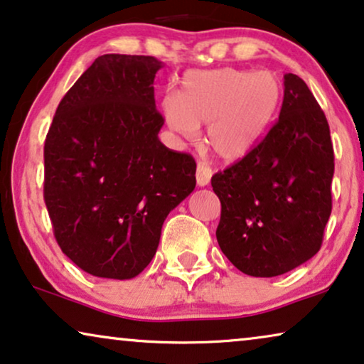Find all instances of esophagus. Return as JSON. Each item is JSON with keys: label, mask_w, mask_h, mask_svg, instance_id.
Instances as JSON below:
<instances>
[{"label": "esophagus", "mask_w": 364, "mask_h": 364, "mask_svg": "<svg viewBox=\"0 0 364 364\" xmlns=\"http://www.w3.org/2000/svg\"><path fill=\"white\" fill-rule=\"evenodd\" d=\"M196 178H197V186L198 187H205L208 186L212 178V168L207 166V164L198 162L197 166V172H196Z\"/></svg>", "instance_id": "esophagus-1"}]
</instances>
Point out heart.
Segmentation results:
<instances>
[{
    "label": "heart",
    "instance_id": "1",
    "mask_svg": "<svg viewBox=\"0 0 364 364\" xmlns=\"http://www.w3.org/2000/svg\"><path fill=\"white\" fill-rule=\"evenodd\" d=\"M282 101L275 74L218 68L188 71L181 92L162 99L167 126L193 139L205 126V144L223 162H237L258 146L272 126Z\"/></svg>",
    "mask_w": 364,
    "mask_h": 364
}]
</instances>
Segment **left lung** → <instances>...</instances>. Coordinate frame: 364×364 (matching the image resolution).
Returning a JSON list of instances; mask_svg holds the SVG:
<instances>
[{"instance_id": "left-lung-1", "label": "left lung", "mask_w": 364, "mask_h": 364, "mask_svg": "<svg viewBox=\"0 0 364 364\" xmlns=\"http://www.w3.org/2000/svg\"><path fill=\"white\" fill-rule=\"evenodd\" d=\"M280 117L240 162L212 177L222 203L217 242L238 270L278 277L320 250L331 213L330 127L296 74L283 76Z\"/></svg>"}]
</instances>
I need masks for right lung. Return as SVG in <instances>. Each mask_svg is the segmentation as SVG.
Here are the masks:
<instances>
[{
	"instance_id": "obj_1",
	"label": "right lung",
	"mask_w": 364,
	"mask_h": 364,
	"mask_svg": "<svg viewBox=\"0 0 364 364\" xmlns=\"http://www.w3.org/2000/svg\"><path fill=\"white\" fill-rule=\"evenodd\" d=\"M154 56L104 54L59 102L44 142V202L64 255L129 280L156 255L164 220L196 188V161L159 141Z\"/></svg>"
}]
</instances>
